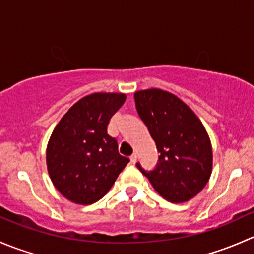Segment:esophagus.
<instances>
[{"label": "esophagus", "instance_id": "1", "mask_svg": "<svg viewBox=\"0 0 254 254\" xmlns=\"http://www.w3.org/2000/svg\"><path fill=\"white\" fill-rule=\"evenodd\" d=\"M136 160H137V155L136 153H132V155L130 156V161H131V163L136 162Z\"/></svg>", "mask_w": 254, "mask_h": 254}]
</instances>
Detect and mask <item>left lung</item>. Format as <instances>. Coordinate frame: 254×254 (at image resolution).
Instances as JSON below:
<instances>
[{
  "instance_id": "8db88e82",
  "label": "left lung",
  "mask_w": 254,
  "mask_h": 254,
  "mask_svg": "<svg viewBox=\"0 0 254 254\" xmlns=\"http://www.w3.org/2000/svg\"><path fill=\"white\" fill-rule=\"evenodd\" d=\"M136 111L155 140L158 162L145 171L155 190L171 203H184L200 193L212 168V148L205 127L183 101L158 88L134 94Z\"/></svg>"
}]
</instances>
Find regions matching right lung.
<instances>
[{"instance_id":"right-lung-1","label":"right lung","mask_w":254,"mask_h":254,"mask_svg":"<svg viewBox=\"0 0 254 254\" xmlns=\"http://www.w3.org/2000/svg\"><path fill=\"white\" fill-rule=\"evenodd\" d=\"M125 99L123 93L89 94L54 129L47 147L48 172L55 188L72 203L89 205L103 198L130 162L107 132Z\"/></svg>"}]
</instances>
